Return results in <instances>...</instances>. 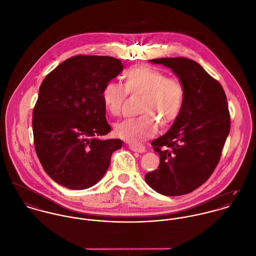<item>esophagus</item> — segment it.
Returning a JSON list of instances; mask_svg holds the SVG:
<instances>
[{"label": "esophagus", "instance_id": "1", "mask_svg": "<svg viewBox=\"0 0 256 256\" xmlns=\"http://www.w3.org/2000/svg\"><path fill=\"white\" fill-rule=\"evenodd\" d=\"M128 148L130 150L136 152H140L142 154L146 152V148L144 146L140 144H128Z\"/></svg>", "mask_w": 256, "mask_h": 256}]
</instances>
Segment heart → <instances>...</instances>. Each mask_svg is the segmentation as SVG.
<instances>
[{
	"label": "heart",
	"mask_w": 256,
	"mask_h": 256,
	"mask_svg": "<svg viewBox=\"0 0 256 256\" xmlns=\"http://www.w3.org/2000/svg\"><path fill=\"white\" fill-rule=\"evenodd\" d=\"M124 86L108 81L102 87V104L110 114L118 116L128 95L142 96L138 118H128L114 126L116 134L128 142H138L154 136L158 124H172L180 116L186 98L182 82L150 66H138L124 73Z\"/></svg>",
	"instance_id": "1"
}]
</instances>
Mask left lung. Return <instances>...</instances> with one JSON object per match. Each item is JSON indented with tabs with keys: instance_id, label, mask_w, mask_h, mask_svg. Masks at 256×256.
Listing matches in <instances>:
<instances>
[{
	"instance_id": "1",
	"label": "left lung",
	"mask_w": 256,
	"mask_h": 256,
	"mask_svg": "<svg viewBox=\"0 0 256 256\" xmlns=\"http://www.w3.org/2000/svg\"><path fill=\"white\" fill-rule=\"evenodd\" d=\"M170 68L185 87L182 112L170 130L152 142L160 163L146 175L157 193L181 196L210 178L230 130V116L222 85L194 60L186 57L152 59Z\"/></svg>"
}]
</instances>
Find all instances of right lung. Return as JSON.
Returning <instances> with one entry per match:
<instances>
[{"instance_id":"right-lung-1","label":"right lung","mask_w":256,"mask_h":256,"mask_svg":"<svg viewBox=\"0 0 256 256\" xmlns=\"http://www.w3.org/2000/svg\"><path fill=\"white\" fill-rule=\"evenodd\" d=\"M124 69L110 56L77 55L59 64L42 81L32 114L34 148L48 175L61 186L83 190L98 183L120 140L110 132L102 87Z\"/></svg>"}]
</instances>
